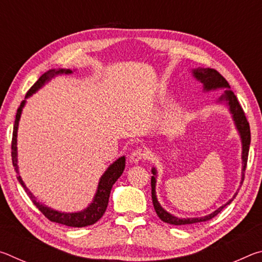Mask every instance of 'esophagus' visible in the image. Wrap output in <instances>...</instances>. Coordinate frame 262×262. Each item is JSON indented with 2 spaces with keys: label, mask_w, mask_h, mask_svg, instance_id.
Segmentation results:
<instances>
[{
  "label": "esophagus",
  "mask_w": 262,
  "mask_h": 262,
  "mask_svg": "<svg viewBox=\"0 0 262 262\" xmlns=\"http://www.w3.org/2000/svg\"><path fill=\"white\" fill-rule=\"evenodd\" d=\"M147 158H148L147 152H145V150L141 149V148L133 150L130 156H129L130 162H133V163H139L141 161H145Z\"/></svg>",
  "instance_id": "1"
}]
</instances>
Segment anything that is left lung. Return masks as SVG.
<instances>
[{
    "mask_svg": "<svg viewBox=\"0 0 262 262\" xmlns=\"http://www.w3.org/2000/svg\"><path fill=\"white\" fill-rule=\"evenodd\" d=\"M194 77L199 79L205 86V90H211V89H217V88H227L224 95L221 97L220 100H224L227 101L229 107H230V112L233 115V120L236 122V126L238 128L239 133H241L242 136V142H243V181H244V176H245V168L247 165V158H248V150H250V143H251V130H250V123H248L245 112L242 107V105L239 104V101L237 99L236 95L233 94V91L230 89V85L227 79H225L222 75L217 72V70L212 69V68H198L193 70ZM152 173L156 174V170L152 168ZM242 181V184H243ZM155 184H156V179L155 177H151V198H152V203H154V208L156 214L158 215L159 219H161L163 222L168 224H173V225H186V224H194V223H200V222H206L211 220L212 217H215L217 214H220L221 210L223 208L229 205L234 198H236L237 193L233 195V198L230 200L227 205L220 207L219 209L215 210L212 214L201 217V219H178V217L172 216L171 214H168L167 211H165L159 205L156 198V192H155Z\"/></svg>",
    "mask_w": 262,
    "mask_h": 262,
    "instance_id": "1",
    "label": "left lung"
}]
</instances>
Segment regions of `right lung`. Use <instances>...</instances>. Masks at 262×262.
Instances as JSON below:
<instances>
[{
	"mask_svg": "<svg viewBox=\"0 0 262 262\" xmlns=\"http://www.w3.org/2000/svg\"><path fill=\"white\" fill-rule=\"evenodd\" d=\"M70 74L72 70H64V69H60V70H55V69H51L48 70L47 73L41 75L37 82H35L32 86H31L30 90L26 94V97H29L40 89L45 82L50 81L52 77H54L57 74ZM25 104V100H23L19 105V107L17 108V113H16V119H15V125H14V132H12V141H11V157H12V165L15 167L16 173H18V165H17V129H18V121L20 118V113H21V108ZM125 163L126 159L125 157H120L118 161H115L112 165H111L107 170H106L103 177L100 178L99 185H98V189H97L96 196L94 199V202L89 206L86 209H84L83 211L79 212H73V214H64V212H59L51 209V208H47L46 206L41 205L35 201V199L32 194H31L30 190L26 188V186L24 185L23 180L19 176H17V179L20 183V185L23 186V188L25 189V192L28 193L31 200L34 203V206L38 208L39 210L42 212V215L46 217L47 220H50L51 222H55V223L59 224H63L67 225V227H73V228H82V227H86V225H91L96 223L97 221L101 219V216L105 214L106 208H107L108 205V199H110V193L111 189H112V186L118 180L119 177L122 174L123 170H125Z\"/></svg>",
	"mask_w": 262,
	"mask_h": 262,
	"instance_id": "1",
	"label": "right lung"
}]
</instances>
